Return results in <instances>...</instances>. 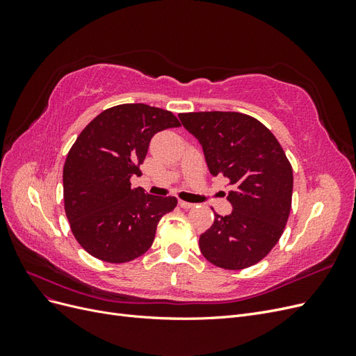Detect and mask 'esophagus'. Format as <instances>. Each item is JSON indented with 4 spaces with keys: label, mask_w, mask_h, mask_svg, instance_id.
Wrapping results in <instances>:
<instances>
[{
    "label": "esophagus",
    "mask_w": 356,
    "mask_h": 356,
    "mask_svg": "<svg viewBox=\"0 0 356 356\" xmlns=\"http://www.w3.org/2000/svg\"><path fill=\"white\" fill-rule=\"evenodd\" d=\"M178 204L181 208H184V209H191L193 207H195V203H190V202H184V200H179L178 202Z\"/></svg>",
    "instance_id": "34e87169"
}]
</instances>
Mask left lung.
I'll return each mask as SVG.
<instances>
[{"label": "left lung", "instance_id": "8db88e82", "mask_svg": "<svg viewBox=\"0 0 356 356\" xmlns=\"http://www.w3.org/2000/svg\"><path fill=\"white\" fill-rule=\"evenodd\" d=\"M202 145L212 177L229 178L233 211L215 213L199 246L212 264L241 270L272 251L291 211L293 168L275 135L257 118L230 111L179 114Z\"/></svg>", "mask_w": 356, "mask_h": 356}]
</instances>
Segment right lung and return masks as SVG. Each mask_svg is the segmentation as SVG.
<instances>
[{
    "label": "right lung",
    "instance_id": "right-lung-1",
    "mask_svg": "<svg viewBox=\"0 0 356 356\" xmlns=\"http://www.w3.org/2000/svg\"><path fill=\"white\" fill-rule=\"evenodd\" d=\"M179 127L170 111L123 104L96 115L75 139L63 166V202L72 234L95 258L127 263L153 245L157 224L177 199L131 187L149 141Z\"/></svg>",
    "mask_w": 356,
    "mask_h": 356
}]
</instances>
